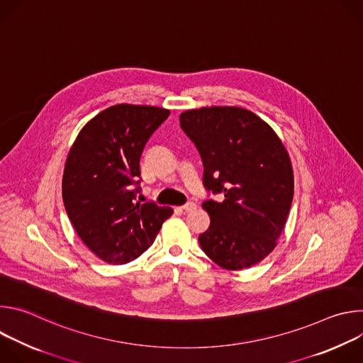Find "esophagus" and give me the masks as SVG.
Wrapping results in <instances>:
<instances>
[{
	"instance_id": "1",
	"label": "esophagus",
	"mask_w": 363,
	"mask_h": 363,
	"mask_svg": "<svg viewBox=\"0 0 363 363\" xmlns=\"http://www.w3.org/2000/svg\"><path fill=\"white\" fill-rule=\"evenodd\" d=\"M181 208L184 210V211H186V213H189V211H194L195 208H196V203L195 202H192V201H189V202H186L185 205H182Z\"/></svg>"
}]
</instances>
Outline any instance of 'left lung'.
<instances>
[{"mask_svg":"<svg viewBox=\"0 0 363 363\" xmlns=\"http://www.w3.org/2000/svg\"><path fill=\"white\" fill-rule=\"evenodd\" d=\"M179 123L203 164V186L223 194L202 208L211 224L199 245L227 270L262 262L277 245L293 201L289 153L276 132L255 113L213 106L181 113Z\"/></svg>","mask_w":363,"mask_h":363,"instance_id":"1","label":"left lung"}]
</instances>
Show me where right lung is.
Segmentation results:
<instances>
[{"label":"right lung","instance_id":"1","mask_svg":"<svg viewBox=\"0 0 363 363\" xmlns=\"http://www.w3.org/2000/svg\"><path fill=\"white\" fill-rule=\"evenodd\" d=\"M169 113L126 103L111 106L86 123L67 155L66 213L87 248L109 264L138 258L174 213L169 206L136 201L140 155Z\"/></svg>","mask_w":363,"mask_h":363}]
</instances>
